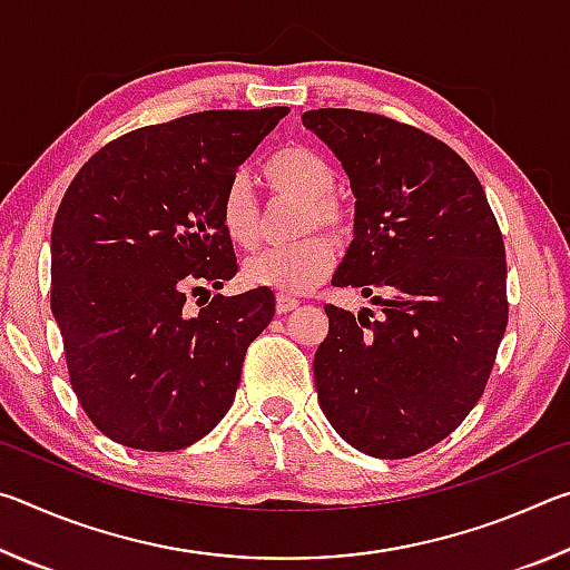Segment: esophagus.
Wrapping results in <instances>:
<instances>
[{
    "label": "esophagus",
    "mask_w": 570,
    "mask_h": 570,
    "mask_svg": "<svg viewBox=\"0 0 570 570\" xmlns=\"http://www.w3.org/2000/svg\"><path fill=\"white\" fill-rule=\"evenodd\" d=\"M296 306H298V298L286 296V294H278V296H276V312H278V314L292 312V308H296Z\"/></svg>",
    "instance_id": "34e87169"
}]
</instances>
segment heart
<instances>
[{"label":"heart","mask_w":570,"mask_h":570,"mask_svg":"<svg viewBox=\"0 0 570 570\" xmlns=\"http://www.w3.org/2000/svg\"><path fill=\"white\" fill-rule=\"evenodd\" d=\"M262 178L274 193L302 200L296 234L320 228L334 238L350 230V208L334 196L336 173L320 150L308 146H286L264 163ZM220 226L230 244L254 248L258 244V206L248 180L236 176L220 196ZM334 248L322 236H308L288 246L264 248L244 264V278L250 286L274 288L282 294H304L330 274Z\"/></svg>","instance_id":"1"}]
</instances>
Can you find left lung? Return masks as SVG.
I'll return each mask as SVG.
<instances>
[{"instance_id":"1","label":"left lung","mask_w":570,"mask_h":570,"mask_svg":"<svg viewBox=\"0 0 570 570\" xmlns=\"http://www.w3.org/2000/svg\"><path fill=\"white\" fill-rule=\"evenodd\" d=\"M302 120L342 160L356 198L332 284L362 288L384 314L324 306L320 404L364 455H417L468 417L493 372L508 324L503 236L478 176L442 140L360 110Z\"/></svg>"}]
</instances>
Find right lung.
<instances>
[{"label":"right lung","mask_w":570,"mask_h":570,"mask_svg":"<svg viewBox=\"0 0 570 570\" xmlns=\"http://www.w3.org/2000/svg\"><path fill=\"white\" fill-rule=\"evenodd\" d=\"M288 108L206 110L108 142L67 188L52 226V314L72 390L102 435L173 452L234 404L272 288L188 294L234 278L220 196Z\"/></svg>","instance_id":"right-lung-1"}]
</instances>
